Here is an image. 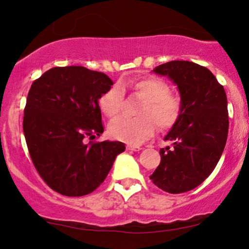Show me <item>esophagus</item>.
Returning <instances> with one entry per match:
<instances>
[{"label":"esophagus","instance_id":"obj_1","mask_svg":"<svg viewBox=\"0 0 249 249\" xmlns=\"http://www.w3.org/2000/svg\"><path fill=\"white\" fill-rule=\"evenodd\" d=\"M127 149H129V151L138 152V151H141L142 147H139V146H136V145H127Z\"/></svg>","mask_w":249,"mask_h":249}]
</instances>
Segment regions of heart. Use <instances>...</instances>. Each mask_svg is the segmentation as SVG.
Here are the masks:
<instances>
[{
  "label": "heart",
  "instance_id": "b5f03b06",
  "mask_svg": "<svg viewBox=\"0 0 249 249\" xmlns=\"http://www.w3.org/2000/svg\"><path fill=\"white\" fill-rule=\"evenodd\" d=\"M135 94L144 103L138 110V118L120 117L108 127L111 137L130 145H138L152 137L156 130H169L178 122L182 112V100L170 93L169 85L159 77L148 76L132 84ZM124 91L120 85H114L101 95L98 105L105 117L113 119L120 113Z\"/></svg>",
  "mask_w": 249,
  "mask_h": 249
}]
</instances>
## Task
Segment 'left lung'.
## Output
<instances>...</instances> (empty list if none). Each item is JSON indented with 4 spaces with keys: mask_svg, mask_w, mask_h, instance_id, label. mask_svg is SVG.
I'll use <instances>...</instances> for the list:
<instances>
[{
    "mask_svg": "<svg viewBox=\"0 0 249 249\" xmlns=\"http://www.w3.org/2000/svg\"><path fill=\"white\" fill-rule=\"evenodd\" d=\"M153 71L177 85L182 112L164 137L172 148L160 149L161 162L149 179L166 193L189 192L212 173L226 146V91L209 69L189 61H170Z\"/></svg>",
    "mask_w": 249,
    "mask_h": 249,
    "instance_id": "8db88e82",
    "label": "left lung"
}]
</instances>
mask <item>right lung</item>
Here are the masks:
<instances>
[{"mask_svg":"<svg viewBox=\"0 0 249 249\" xmlns=\"http://www.w3.org/2000/svg\"><path fill=\"white\" fill-rule=\"evenodd\" d=\"M112 85L103 72L70 66L47 70L30 87L23 134L37 172L54 192H94L125 149L121 142H84L104 131L98 100Z\"/></svg>","mask_w":249,"mask_h":249,"instance_id":"1","label":"right lung"}]
</instances>
